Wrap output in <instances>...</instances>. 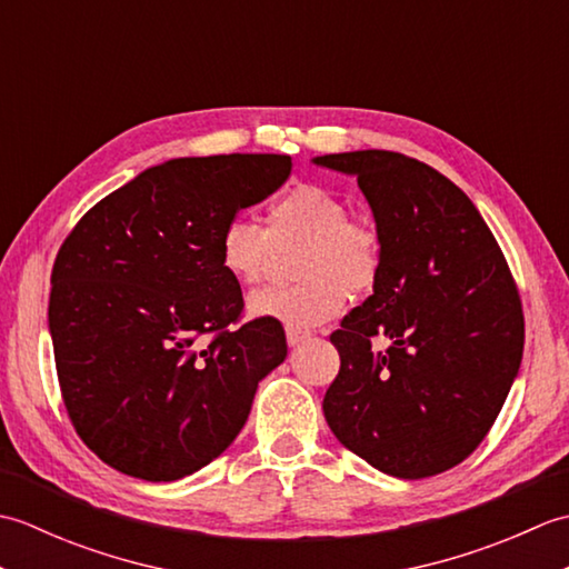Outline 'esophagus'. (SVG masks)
<instances>
[{
  "instance_id": "obj_1",
  "label": "esophagus",
  "mask_w": 569,
  "mask_h": 569,
  "mask_svg": "<svg viewBox=\"0 0 569 569\" xmlns=\"http://www.w3.org/2000/svg\"><path fill=\"white\" fill-rule=\"evenodd\" d=\"M308 337H310V332L293 330V328H286V342H288V347H298L300 342H306Z\"/></svg>"
}]
</instances>
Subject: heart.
Listing matches in <instances>:
<instances>
[{
  "label": "heart",
  "instance_id": "1",
  "mask_svg": "<svg viewBox=\"0 0 569 569\" xmlns=\"http://www.w3.org/2000/svg\"><path fill=\"white\" fill-rule=\"evenodd\" d=\"M298 249L300 283L266 288L247 300L251 318L312 330L340 316L347 293H367L381 273L377 229L349 220L347 202L320 186H298L269 208L266 227L232 217L220 234V266L241 286L271 273L276 249Z\"/></svg>",
  "mask_w": 569,
  "mask_h": 569
}]
</instances>
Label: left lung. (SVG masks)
Masks as SVG:
<instances>
[{
	"mask_svg": "<svg viewBox=\"0 0 569 569\" xmlns=\"http://www.w3.org/2000/svg\"><path fill=\"white\" fill-rule=\"evenodd\" d=\"M355 176L381 239L373 293L330 342L322 410L383 475H440L485 440L521 369L523 312L497 239L450 178L396 151L316 156Z\"/></svg>",
	"mask_w": 569,
	"mask_h": 569,
	"instance_id": "left-lung-1",
	"label": "left lung"
}]
</instances>
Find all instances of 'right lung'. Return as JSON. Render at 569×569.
Wrapping results in <instances>:
<instances>
[{
  "instance_id": "obj_1",
  "label": "right lung",
  "mask_w": 569,
  "mask_h": 569,
  "mask_svg": "<svg viewBox=\"0 0 569 569\" xmlns=\"http://www.w3.org/2000/svg\"><path fill=\"white\" fill-rule=\"evenodd\" d=\"M291 168L278 153L163 161L60 247L48 300L60 391L82 442L122 475L176 481L210 465L286 359L281 322L232 328L244 300L220 266V234Z\"/></svg>"
}]
</instances>
